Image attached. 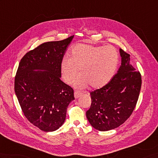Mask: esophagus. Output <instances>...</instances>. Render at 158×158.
Returning a JSON list of instances; mask_svg holds the SVG:
<instances>
[{"label":"esophagus","mask_w":158,"mask_h":158,"mask_svg":"<svg viewBox=\"0 0 158 158\" xmlns=\"http://www.w3.org/2000/svg\"><path fill=\"white\" fill-rule=\"evenodd\" d=\"M81 96H82V93L81 92H80V91H75L74 97H75V99H77V98H79V97H81Z\"/></svg>","instance_id":"34e87169"}]
</instances>
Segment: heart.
Here are the masks:
<instances>
[{
  "label": "heart",
  "mask_w": 158,
  "mask_h": 158,
  "mask_svg": "<svg viewBox=\"0 0 158 158\" xmlns=\"http://www.w3.org/2000/svg\"><path fill=\"white\" fill-rule=\"evenodd\" d=\"M118 54L112 46H95L79 44L73 48L71 58L61 61L60 71L64 81L71 84L77 76L74 85L82 89L88 85L98 89L110 81L117 68Z\"/></svg>",
  "instance_id": "obj_1"
}]
</instances>
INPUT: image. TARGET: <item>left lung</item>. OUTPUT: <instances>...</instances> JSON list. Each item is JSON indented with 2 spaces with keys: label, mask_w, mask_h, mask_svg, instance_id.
<instances>
[{
  "label": "left lung",
  "mask_w": 158,
  "mask_h": 158,
  "mask_svg": "<svg viewBox=\"0 0 158 158\" xmlns=\"http://www.w3.org/2000/svg\"><path fill=\"white\" fill-rule=\"evenodd\" d=\"M121 65L107 85L90 93L91 104L87 118L100 131L118 127L129 118L136 106L141 87V76L130 63V55L119 50Z\"/></svg>",
  "instance_id": "8db88e82"
}]
</instances>
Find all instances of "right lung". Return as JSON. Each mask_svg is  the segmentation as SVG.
<instances>
[{
	"label": "right lung",
	"instance_id": "1",
	"mask_svg": "<svg viewBox=\"0 0 158 158\" xmlns=\"http://www.w3.org/2000/svg\"><path fill=\"white\" fill-rule=\"evenodd\" d=\"M74 35L40 45L25 54L15 78V91L25 116L46 132L63 124L72 88L60 80V64Z\"/></svg>",
	"mask_w": 158,
	"mask_h": 158
}]
</instances>
